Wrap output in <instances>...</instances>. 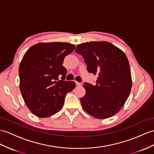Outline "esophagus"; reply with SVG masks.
<instances>
[{
	"mask_svg": "<svg viewBox=\"0 0 154 154\" xmlns=\"http://www.w3.org/2000/svg\"><path fill=\"white\" fill-rule=\"evenodd\" d=\"M76 84L77 86H81L82 85V84L80 83V82H76Z\"/></svg>",
	"mask_w": 154,
	"mask_h": 154,
	"instance_id": "34e87169",
	"label": "esophagus"
}]
</instances>
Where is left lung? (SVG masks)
<instances>
[{"label":"left lung","instance_id":"obj_1","mask_svg":"<svg viewBox=\"0 0 154 154\" xmlns=\"http://www.w3.org/2000/svg\"><path fill=\"white\" fill-rule=\"evenodd\" d=\"M85 60L89 72L97 76L96 84L85 83V95L80 99L83 109L95 118L115 115L130 94L132 79L124 52L106 41L78 44L76 51Z\"/></svg>","mask_w":154,"mask_h":154}]
</instances>
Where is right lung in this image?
Here are the masks:
<instances>
[{
    "label": "right lung",
    "mask_w": 154,
    "mask_h": 154,
    "mask_svg": "<svg viewBox=\"0 0 154 154\" xmlns=\"http://www.w3.org/2000/svg\"><path fill=\"white\" fill-rule=\"evenodd\" d=\"M74 49V44L67 42H41L23 55L19 67L20 89L26 105L37 117L57 113L63 108L66 93L76 86L73 81L64 80L66 69L62 66Z\"/></svg>",
    "instance_id": "1"
}]
</instances>
